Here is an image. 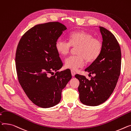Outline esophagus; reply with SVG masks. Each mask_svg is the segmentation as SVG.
<instances>
[{
    "label": "esophagus",
    "mask_w": 131,
    "mask_h": 131,
    "mask_svg": "<svg viewBox=\"0 0 131 131\" xmlns=\"http://www.w3.org/2000/svg\"><path fill=\"white\" fill-rule=\"evenodd\" d=\"M71 74H72V75L73 77H74V76L75 75V71H73V70H71Z\"/></svg>",
    "instance_id": "34e87169"
}]
</instances>
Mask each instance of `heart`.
Returning a JSON list of instances; mask_svg holds the SVG:
<instances>
[{
  "mask_svg": "<svg viewBox=\"0 0 131 131\" xmlns=\"http://www.w3.org/2000/svg\"><path fill=\"white\" fill-rule=\"evenodd\" d=\"M69 42L60 38L56 43V49L60 55L66 56L70 51L72 47L76 49L77 56H70L65 60L66 67L72 70L82 67L85 60L93 62L98 57L102 49L101 42L93 38L90 33L81 30L74 32L69 35Z\"/></svg>",
  "mask_w": 131,
  "mask_h": 131,
  "instance_id": "obj_1",
  "label": "heart"
}]
</instances>
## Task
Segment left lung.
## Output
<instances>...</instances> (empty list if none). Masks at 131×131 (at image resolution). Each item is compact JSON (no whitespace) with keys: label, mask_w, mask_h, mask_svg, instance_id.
<instances>
[{"label":"left lung","mask_w":131,"mask_h":131,"mask_svg":"<svg viewBox=\"0 0 131 131\" xmlns=\"http://www.w3.org/2000/svg\"><path fill=\"white\" fill-rule=\"evenodd\" d=\"M102 36V49L98 57L84 71L94 77L88 80L75 74L79 81L80 102L84 105L98 106L110 97L116 87L121 72V50L116 37L108 30L99 27Z\"/></svg>","instance_id":"8db88e82"}]
</instances>
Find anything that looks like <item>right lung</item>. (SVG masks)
<instances>
[{"label":"right lung","instance_id":"add662e5","mask_svg":"<svg viewBox=\"0 0 131 131\" xmlns=\"http://www.w3.org/2000/svg\"><path fill=\"white\" fill-rule=\"evenodd\" d=\"M66 29L59 22L38 24L23 35L18 44L15 62L19 82L30 101L42 108L59 104L62 90L72 78L69 69L48 76L63 66L55 46Z\"/></svg>","mask_w":131,"mask_h":131}]
</instances>
